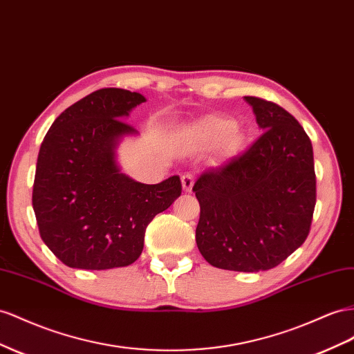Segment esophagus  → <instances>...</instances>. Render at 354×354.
Instances as JSON below:
<instances>
[{"label":"esophagus","instance_id":"esophagus-1","mask_svg":"<svg viewBox=\"0 0 354 354\" xmlns=\"http://www.w3.org/2000/svg\"><path fill=\"white\" fill-rule=\"evenodd\" d=\"M194 183H195V177L192 174H185L183 177H181V186H183V190L186 194L192 192Z\"/></svg>","mask_w":354,"mask_h":354}]
</instances>
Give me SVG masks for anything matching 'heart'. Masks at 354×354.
Listing matches in <instances>:
<instances>
[{
    "instance_id": "1",
    "label": "heart",
    "mask_w": 354,
    "mask_h": 354,
    "mask_svg": "<svg viewBox=\"0 0 354 354\" xmlns=\"http://www.w3.org/2000/svg\"><path fill=\"white\" fill-rule=\"evenodd\" d=\"M183 140L194 150H209L216 147L223 158L236 156L245 146V132L234 125V120L222 114L208 113L190 122L183 128Z\"/></svg>"
}]
</instances>
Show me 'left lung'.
<instances>
[{
	"label": "left lung",
	"instance_id": "left-lung-1",
	"mask_svg": "<svg viewBox=\"0 0 354 354\" xmlns=\"http://www.w3.org/2000/svg\"><path fill=\"white\" fill-rule=\"evenodd\" d=\"M263 132L240 158L201 176L196 245L227 271L271 270L307 240L316 205L313 146L290 113L244 97Z\"/></svg>",
	"mask_w": 354,
	"mask_h": 354
}]
</instances>
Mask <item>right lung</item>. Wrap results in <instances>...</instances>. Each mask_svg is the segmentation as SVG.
Returning a JSON list of instances; mask_svg holds the SVG:
<instances>
[{
    "label": "right lung",
    "instance_id": "right-lung-1",
    "mask_svg": "<svg viewBox=\"0 0 354 354\" xmlns=\"http://www.w3.org/2000/svg\"><path fill=\"white\" fill-rule=\"evenodd\" d=\"M138 92H92L52 123L37 159L32 207L44 244L70 268L136 262L153 217L181 195L180 177L145 185L123 174L118 147L138 131L127 123Z\"/></svg>",
    "mask_w": 354,
    "mask_h": 354
}]
</instances>
